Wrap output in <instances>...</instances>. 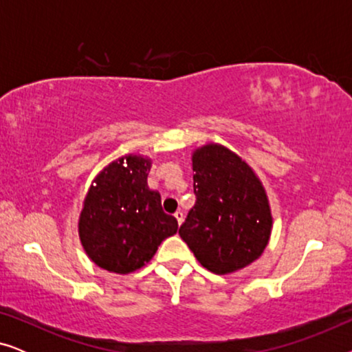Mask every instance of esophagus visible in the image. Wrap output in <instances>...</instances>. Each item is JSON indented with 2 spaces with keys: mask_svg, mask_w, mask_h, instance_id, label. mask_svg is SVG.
I'll return each instance as SVG.
<instances>
[{
  "mask_svg": "<svg viewBox=\"0 0 352 352\" xmlns=\"http://www.w3.org/2000/svg\"><path fill=\"white\" fill-rule=\"evenodd\" d=\"M175 218H176V221H177V226H181L182 221H184V214H182V211H176Z\"/></svg>",
  "mask_w": 352,
  "mask_h": 352,
  "instance_id": "34e87169",
  "label": "esophagus"
}]
</instances>
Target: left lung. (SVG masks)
<instances>
[{"label":"left lung","instance_id":"left-lung-1","mask_svg":"<svg viewBox=\"0 0 352 352\" xmlns=\"http://www.w3.org/2000/svg\"><path fill=\"white\" fill-rule=\"evenodd\" d=\"M195 205L179 228L201 266L214 274L239 271L261 256L272 216L261 182L229 148L208 144L192 157Z\"/></svg>","mask_w":352,"mask_h":352}]
</instances>
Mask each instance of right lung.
Here are the masks:
<instances>
[{
    "mask_svg": "<svg viewBox=\"0 0 352 352\" xmlns=\"http://www.w3.org/2000/svg\"><path fill=\"white\" fill-rule=\"evenodd\" d=\"M151 162L128 155L110 163L94 179L80 216V239L88 256L109 272L142 267L177 221L163 213L160 194L147 187Z\"/></svg>",
    "mask_w": 352,
    "mask_h": 352,
    "instance_id": "add662e5",
    "label": "right lung"
}]
</instances>
